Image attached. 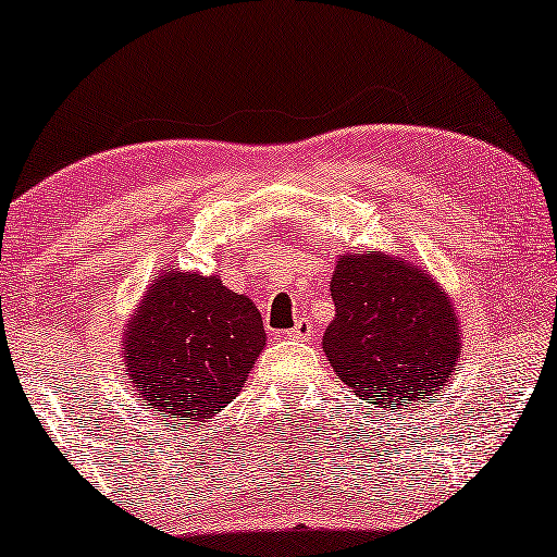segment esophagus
Returning a JSON list of instances; mask_svg holds the SVG:
<instances>
[{
	"label": "esophagus",
	"mask_w": 557,
	"mask_h": 557,
	"mask_svg": "<svg viewBox=\"0 0 557 557\" xmlns=\"http://www.w3.org/2000/svg\"><path fill=\"white\" fill-rule=\"evenodd\" d=\"M310 335H312V325H310V320H305V318L297 320L293 330H287L289 339H310Z\"/></svg>",
	"instance_id": "obj_1"
}]
</instances>
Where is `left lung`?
Masks as SVG:
<instances>
[{
    "mask_svg": "<svg viewBox=\"0 0 557 557\" xmlns=\"http://www.w3.org/2000/svg\"><path fill=\"white\" fill-rule=\"evenodd\" d=\"M335 320L322 350L335 375L375 408H405L443 389L458 368L460 322L445 289L403 257L339 255Z\"/></svg>",
    "mask_w": 557,
    "mask_h": 557,
    "instance_id": "obj_1",
    "label": "left lung"
}]
</instances>
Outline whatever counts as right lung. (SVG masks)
Returning <instances> with one entry per match:
<instances>
[{"label": "right lung", "instance_id": "obj_1", "mask_svg": "<svg viewBox=\"0 0 557 557\" xmlns=\"http://www.w3.org/2000/svg\"><path fill=\"white\" fill-rule=\"evenodd\" d=\"M262 314L218 275L162 270L124 332V375L168 420L197 425L235 400L264 347Z\"/></svg>", "mask_w": 557, "mask_h": 557}]
</instances>
